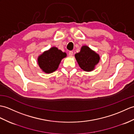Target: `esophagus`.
<instances>
[{"label":"esophagus","instance_id":"esophagus-1","mask_svg":"<svg viewBox=\"0 0 134 134\" xmlns=\"http://www.w3.org/2000/svg\"><path fill=\"white\" fill-rule=\"evenodd\" d=\"M68 55H69L70 57H72V56L73 55V52L72 51H70L69 53H68Z\"/></svg>","mask_w":134,"mask_h":134}]
</instances>
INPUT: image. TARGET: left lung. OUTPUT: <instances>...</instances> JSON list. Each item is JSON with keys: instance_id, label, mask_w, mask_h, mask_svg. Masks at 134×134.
Returning a JSON list of instances; mask_svg holds the SVG:
<instances>
[{"instance_id": "obj_1", "label": "left lung", "mask_w": 134, "mask_h": 134, "mask_svg": "<svg viewBox=\"0 0 134 134\" xmlns=\"http://www.w3.org/2000/svg\"><path fill=\"white\" fill-rule=\"evenodd\" d=\"M79 67L83 70L90 72L94 70L100 60V56L87 46H83L79 52L75 55Z\"/></svg>"}]
</instances>
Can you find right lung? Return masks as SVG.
Returning <instances> with one entry per match:
<instances>
[{
	"label": "right lung",
	"mask_w": 134,
	"mask_h": 134,
	"mask_svg": "<svg viewBox=\"0 0 134 134\" xmlns=\"http://www.w3.org/2000/svg\"><path fill=\"white\" fill-rule=\"evenodd\" d=\"M66 57V52H62L56 47H52L39 56L38 63L42 71L51 74L58 69L61 60Z\"/></svg>",
	"instance_id": "right-lung-1"
}]
</instances>
